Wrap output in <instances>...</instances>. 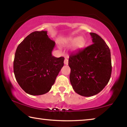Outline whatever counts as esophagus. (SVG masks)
Returning <instances> with one entry per match:
<instances>
[{"mask_svg": "<svg viewBox=\"0 0 127 127\" xmlns=\"http://www.w3.org/2000/svg\"><path fill=\"white\" fill-rule=\"evenodd\" d=\"M64 63L65 65H68V59L67 58H65V59H64Z\"/></svg>", "mask_w": 127, "mask_h": 127, "instance_id": "obj_1", "label": "esophagus"}]
</instances>
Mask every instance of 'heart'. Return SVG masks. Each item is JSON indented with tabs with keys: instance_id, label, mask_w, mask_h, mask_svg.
Here are the masks:
<instances>
[{
	"instance_id": "obj_1",
	"label": "heart",
	"mask_w": 127,
	"mask_h": 127,
	"mask_svg": "<svg viewBox=\"0 0 127 127\" xmlns=\"http://www.w3.org/2000/svg\"><path fill=\"white\" fill-rule=\"evenodd\" d=\"M61 43L62 44L69 45L73 44V47L74 50H78L82 48L86 43L85 38L82 36H79V37H76V36H70L67 38H64L61 40Z\"/></svg>"
}]
</instances>
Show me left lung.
<instances>
[{"mask_svg":"<svg viewBox=\"0 0 127 127\" xmlns=\"http://www.w3.org/2000/svg\"><path fill=\"white\" fill-rule=\"evenodd\" d=\"M92 44L69 56V79L74 91L85 97L92 96L104 89L111 74V54L104 40L90 33Z\"/></svg>","mask_w":127,"mask_h":127,"instance_id":"8db88e82","label":"left lung"}]
</instances>
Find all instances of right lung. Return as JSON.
Listing matches in <instances>:
<instances>
[{
  "label": "right lung",
  "instance_id": "right-lung-1",
  "mask_svg": "<svg viewBox=\"0 0 127 127\" xmlns=\"http://www.w3.org/2000/svg\"><path fill=\"white\" fill-rule=\"evenodd\" d=\"M55 42L47 31H35L19 44L15 53L13 70L20 87L31 95L48 92L64 65V57L52 55Z\"/></svg>",
  "mask_w": 127,
  "mask_h": 127
}]
</instances>
